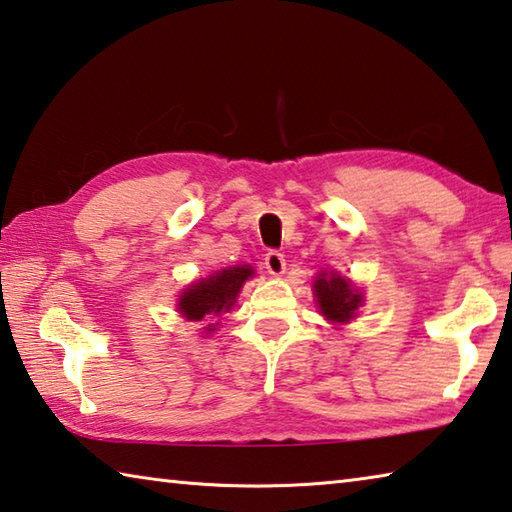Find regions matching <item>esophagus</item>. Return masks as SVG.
<instances>
[{
    "label": "esophagus",
    "instance_id": "esophagus-1",
    "mask_svg": "<svg viewBox=\"0 0 512 512\" xmlns=\"http://www.w3.org/2000/svg\"><path fill=\"white\" fill-rule=\"evenodd\" d=\"M264 264H266V271L277 277L284 273V268H287V259H284L280 250H268L264 257Z\"/></svg>",
    "mask_w": 512,
    "mask_h": 512
}]
</instances>
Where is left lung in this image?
<instances>
[{
  "mask_svg": "<svg viewBox=\"0 0 512 512\" xmlns=\"http://www.w3.org/2000/svg\"><path fill=\"white\" fill-rule=\"evenodd\" d=\"M320 314L334 323H345L354 318V311L361 305V293L350 287L348 280L339 275H318L314 282Z\"/></svg>",
  "mask_w": 512,
  "mask_h": 512,
  "instance_id": "8db88e82",
  "label": "left lung"
}]
</instances>
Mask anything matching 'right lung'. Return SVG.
I'll list each match as a JSON object with an SVG mask.
<instances>
[{
	"mask_svg": "<svg viewBox=\"0 0 512 512\" xmlns=\"http://www.w3.org/2000/svg\"><path fill=\"white\" fill-rule=\"evenodd\" d=\"M253 275L250 266H230L214 273L207 280L196 282L192 289H187L178 300V311L187 320H205L207 316H219L221 311H228L235 305L237 293L244 287V282ZM207 332H212V325Z\"/></svg>",
	"mask_w": 512,
	"mask_h": 512,
	"instance_id": "obj_1",
	"label": "right lung"
}]
</instances>
